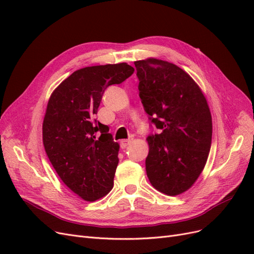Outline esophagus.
<instances>
[{"label":"esophagus","mask_w":254,"mask_h":254,"mask_svg":"<svg viewBox=\"0 0 254 254\" xmlns=\"http://www.w3.org/2000/svg\"><path fill=\"white\" fill-rule=\"evenodd\" d=\"M131 144V140H122L121 141V147L122 148H126L128 145Z\"/></svg>","instance_id":"34e87169"}]
</instances>
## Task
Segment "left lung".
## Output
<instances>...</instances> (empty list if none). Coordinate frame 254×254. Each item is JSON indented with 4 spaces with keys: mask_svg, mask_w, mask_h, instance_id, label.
<instances>
[{
    "mask_svg": "<svg viewBox=\"0 0 254 254\" xmlns=\"http://www.w3.org/2000/svg\"><path fill=\"white\" fill-rule=\"evenodd\" d=\"M144 110L160 133L148 135L146 173L168 196L188 190L200 176L212 142V117L202 91L168 61H134Z\"/></svg>",
    "mask_w": 254,
    "mask_h": 254,
    "instance_id": "obj_1",
    "label": "left lung"
}]
</instances>
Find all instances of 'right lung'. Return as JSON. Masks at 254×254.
<instances>
[{
    "label": "right lung",
    "instance_id": "right-lung-1",
    "mask_svg": "<svg viewBox=\"0 0 254 254\" xmlns=\"http://www.w3.org/2000/svg\"><path fill=\"white\" fill-rule=\"evenodd\" d=\"M133 72L125 63L83 67L61 82L49 99L42 125L45 152L60 179L86 201L109 193L119 164V143L108 126L93 118L105 90Z\"/></svg>",
    "mask_w": 254,
    "mask_h": 254
}]
</instances>
